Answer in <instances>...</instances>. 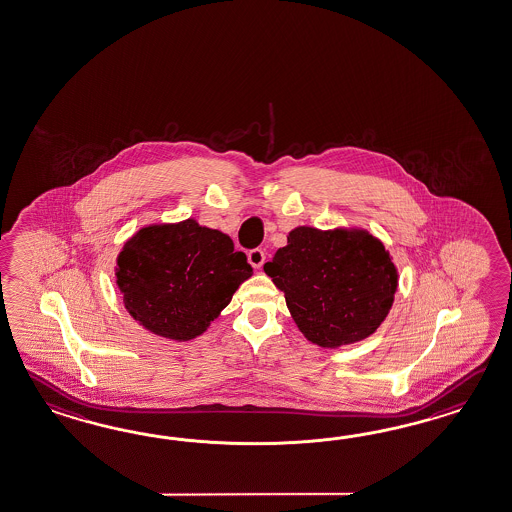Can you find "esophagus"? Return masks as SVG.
Returning <instances> with one entry per match:
<instances>
[{
	"label": "esophagus",
	"instance_id": "obj_1",
	"mask_svg": "<svg viewBox=\"0 0 512 512\" xmlns=\"http://www.w3.org/2000/svg\"><path fill=\"white\" fill-rule=\"evenodd\" d=\"M264 259H266V255H264V251L259 250H251L250 253H248V261H250L251 266L253 268H262V264H264Z\"/></svg>",
	"mask_w": 512,
	"mask_h": 512
}]
</instances>
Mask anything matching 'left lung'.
Segmentation results:
<instances>
[{
  "mask_svg": "<svg viewBox=\"0 0 512 512\" xmlns=\"http://www.w3.org/2000/svg\"><path fill=\"white\" fill-rule=\"evenodd\" d=\"M301 333L320 348L374 335L398 290V268L379 238L359 227L300 225L264 264Z\"/></svg>",
  "mask_w": 512,
  "mask_h": 512,
  "instance_id": "1",
  "label": "left lung"
}]
</instances>
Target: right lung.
I'll return each instance as SVG.
<instances>
[{"instance_id":"right-lung-1","label":"right lung","mask_w":512,"mask_h":512,"mask_svg":"<svg viewBox=\"0 0 512 512\" xmlns=\"http://www.w3.org/2000/svg\"><path fill=\"white\" fill-rule=\"evenodd\" d=\"M114 275L138 324L187 342L207 331L253 268L225 233L188 218L140 227L125 240Z\"/></svg>"}]
</instances>
